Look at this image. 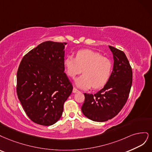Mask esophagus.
Here are the masks:
<instances>
[{
	"instance_id": "34e87169",
	"label": "esophagus",
	"mask_w": 152,
	"mask_h": 152,
	"mask_svg": "<svg viewBox=\"0 0 152 152\" xmlns=\"http://www.w3.org/2000/svg\"><path fill=\"white\" fill-rule=\"evenodd\" d=\"M78 91H79V90H77L76 88H73V90H72V93H74V94H75V93H77Z\"/></svg>"
}]
</instances>
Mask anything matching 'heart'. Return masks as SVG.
<instances>
[{
  "mask_svg": "<svg viewBox=\"0 0 152 152\" xmlns=\"http://www.w3.org/2000/svg\"><path fill=\"white\" fill-rule=\"evenodd\" d=\"M64 64L67 75L72 78L80 75L83 70V75L76 79L75 83L77 87L85 90L92 86L95 89L104 86L112 71V62L109 58L88 49L78 51L76 58L67 56Z\"/></svg>",
  "mask_w": 152,
  "mask_h": 152,
  "instance_id": "1",
  "label": "heart"
}]
</instances>
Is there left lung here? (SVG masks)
<instances>
[{
  "mask_svg": "<svg viewBox=\"0 0 152 152\" xmlns=\"http://www.w3.org/2000/svg\"><path fill=\"white\" fill-rule=\"evenodd\" d=\"M114 58L113 70L109 81L96 94H84L83 114L96 122H105L118 114L128 99L133 72L125 53L109 46Z\"/></svg>",
  "mask_w": 152,
  "mask_h": 152,
  "instance_id": "1",
  "label": "left lung"
}]
</instances>
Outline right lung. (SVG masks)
<instances>
[{"label": "right lung", "instance_id": "obj_1", "mask_svg": "<svg viewBox=\"0 0 152 152\" xmlns=\"http://www.w3.org/2000/svg\"><path fill=\"white\" fill-rule=\"evenodd\" d=\"M66 43L44 42L23 57L17 72V95L33 122L51 126L62 116L73 86L64 72Z\"/></svg>", "mask_w": 152, "mask_h": 152}]
</instances>
